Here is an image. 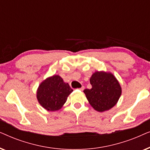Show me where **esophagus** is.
Segmentation results:
<instances>
[{"mask_svg": "<svg viewBox=\"0 0 150 150\" xmlns=\"http://www.w3.org/2000/svg\"><path fill=\"white\" fill-rule=\"evenodd\" d=\"M84 89H85V87H84V86H82V87L81 88H79V89L81 90V91H83Z\"/></svg>", "mask_w": 150, "mask_h": 150, "instance_id": "esophagus-1", "label": "esophagus"}]
</instances>
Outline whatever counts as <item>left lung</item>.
Returning a JSON list of instances; mask_svg holds the SVG:
<instances>
[{
	"label": "left lung",
	"instance_id": "1",
	"mask_svg": "<svg viewBox=\"0 0 150 150\" xmlns=\"http://www.w3.org/2000/svg\"><path fill=\"white\" fill-rule=\"evenodd\" d=\"M91 89L83 91L89 104L96 110L104 112L117 103L122 94V87L112 73L96 71L90 78Z\"/></svg>",
	"mask_w": 150,
	"mask_h": 150
}]
</instances>
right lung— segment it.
I'll return each mask as SVG.
<instances>
[{
	"label": "right lung",
	"mask_w": 150,
	"mask_h": 150,
	"mask_svg": "<svg viewBox=\"0 0 150 150\" xmlns=\"http://www.w3.org/2000/svg\"><path fill=\"white\" fill-rule=\"evenodd\" d=\"M73 91L69 84L59 75H54L43 81L37 90V99L47 110L56 111L63 107L67 97Z\"/></svg>",
	"instance_id": "1"
}]
</instances>
